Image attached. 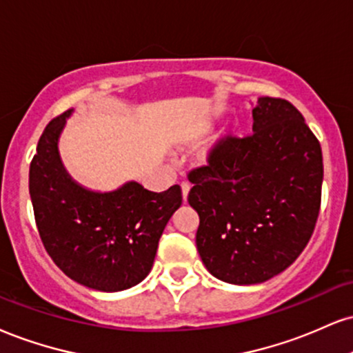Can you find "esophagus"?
Masks as SVG:
<instances>
[{
	"label": "esophagus",
	"mask_w": 353,
	"mask_h": 353,
	"mask_svg": "<svg viewBox=\"0 0 353 353\" xmlns=\"http://www.w3.org/2000/svg\"><path fill=\"white\" fill-rule=\"evenodd\" d=\"M181 188H182V197H184V202L188 201V195H189V190H190V184L189 182H182L181 184Z\"/></svg>",
	"instance_id": "1"
}]
</instances>
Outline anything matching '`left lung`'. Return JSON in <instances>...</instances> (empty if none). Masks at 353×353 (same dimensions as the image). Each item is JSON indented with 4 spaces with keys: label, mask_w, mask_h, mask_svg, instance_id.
<instances>
[{
    "label": "left lung",
    "mask_w": 353,
    "mask_h": 353,
    "mask_svg": "<svg viewBox=\"0 0 353 353\" xmlns=\"http://www.w3.org/2000/svg\"><path fill=\"white\" fill-rule=\"evenodd\" d=\"M319 139L288 100L260 97L253 133L225 136L189 172L203 265L232 284H258L296 261L321 209Z\"/></svg>",
    "instance_id": "8db88e82"
}]
</instances>
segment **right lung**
Returning a JSON list of instances; mask_svg holds the SVG:
<instances>
[{"mask_svg": "<svg viewBox=\"0 0 353 353\" xmlns=\"http://www.w3.org/2000/svg\"><path fill=\"white\" fill-rule=\"evenodd\" d=\"M72 110L46 126L29 168L34 219L46 252L70 279L117 292L151 271L165 223L181 207V185L151 192L128 182L113 192H92L70 179L57 139Z\"/></svg>", "mask_w": 353, "mask_h": 353, "instance_id": "add662e5", "label": "right lung"}]
</instances>
